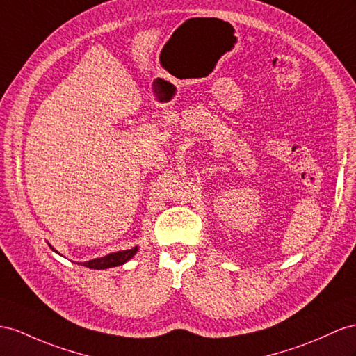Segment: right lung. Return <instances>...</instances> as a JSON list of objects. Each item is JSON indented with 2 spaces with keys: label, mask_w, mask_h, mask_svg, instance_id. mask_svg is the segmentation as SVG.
<instances>
[{
  "label": "right lung",
  "mask_w": 356,
  "mask_h": 356,
  "mask_svg": "<svg viewBox=\"0 0 356 356\" xmlns=\"http://www.w3.org/2000/svg\"><path fill=\"white\" fill-rule=\"evenodd\" d=\"M56 251V250H54ZM138 248H132V250H124V251H117L108 254L105 257L100 259H93L90 261H84L83 265L90 268V269H108V268H114V266H120L123 263H126L129 259H132Z\"/></svg>",
  "instance_id": "1"
}]
</instances>
